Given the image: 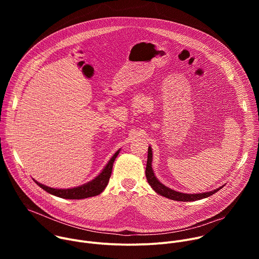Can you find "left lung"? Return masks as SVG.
Masks as SVG:
<instances>
[{
    "label": "left lung",
    "instance_id": "8db88e82",
    "mask_svg": "<svg viewBox=\"0 0 259 259\" xmlns=\"http://www.w3.org/2000/svg\"><path fill=\"white\" fill-rule=\"evenodd\" d=\"M152 150L151 147H149V153H147V162H146V168H145V176H146V179L147 181H149L150 186L153 188V190L158 193L159 195L163 196V197H166L168 199H171V200H174V201H181V202H191V201H197V200H201V199H204V198H207V197H210L212 196L213 194L217 193L221 188L217 189V190H214L212 192H209V193H203V194H195V195H192V194H182V193H179V192H175L167 187H165L164 184H162L155 176L154 172H153V169H152V159H153V154H152Z\"/></svg>",
    "mask_w": 259,
    "mask_h": 259
}]
</instances>
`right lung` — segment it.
<instances>
[{
    "instance_id": "add662e5",
    "label": "right lung",
    "mask_w": 259,
    "mask_h": 259,
    "mask_svg": "<svg viewBox=\"0 0 259 259\" xmlns=\"http://www.w3.org/2000/svg\"><path fill=\"white\" fill-rule=\"evenodd\" d=\"M119 152L120 151H118L113 156V158L109 160V162L107 163L105 168L95 179L88 182L87 184H84V186L73 188V189H67V190H59V189H52V188L46 187V186H44V184H41L35 180H34V182L38 184L40 188H42L44 191L48 192L49 194H52L54 196H57V197H60L63 199L79 200V199H85V198L97 196L100 193H102V191L107 186L110 174H112L114 162H115L117 156L119 155Z\"/></svg>"
}]
</instances>
